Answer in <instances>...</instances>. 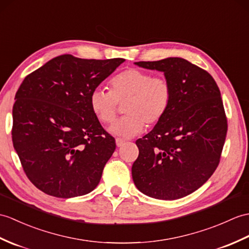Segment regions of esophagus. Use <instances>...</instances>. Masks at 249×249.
<instances>
[{"label": "esophagus", "instance_id": "34e87169", "mask_svg": "<svg viewBox=\"0 0 249 249\" xmlns=\"http://www.w3.org/2000/svg\"><path fill=\"white\" fill-rule=\"evenodd\" d=\"M115 143H117V146L118 147H121L125 143V140H124V139L117 138V139H115Z\"/></svg>", "mask_w": 249, "mask_h": 249}]
</instances>
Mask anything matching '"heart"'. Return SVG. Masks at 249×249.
Segmentation results:
<instances>
[{"label": "heart", "mask_w": 249, "mask_h": 249, "mask_svg": "<svg viewBox=\"0 0 249 249\" xmlns=\"http://www.w3.org/2000/svg\"><path fill=\"white\" fill-rule=\"evenodd\" d=\"M172 102V87L162 76L129 68L109 80V92L95 89L89 97L90 108L100 122H113L119 104H124L123 118L115 121L109 131L114 136L130 138L154 126L164 118Z\"/></svg>", "instance_id": "heart-1"}]
</instances>
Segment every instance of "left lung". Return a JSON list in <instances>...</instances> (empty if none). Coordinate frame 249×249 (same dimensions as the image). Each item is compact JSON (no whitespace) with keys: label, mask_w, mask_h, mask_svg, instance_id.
Segmentation results:
<instances>
[{"label":"left lung","mask_w":249,"mask_h":249,"mask_svg":"<svg viewBox=\"0 0 249 249\" xmlns=\"http://www.w3.org/2000/svg\"><path fill=\"white\" fill-rule=\"evenodd\" d=\"M136 65L164 73L172 102L164 118L136 141L132 179L149 197L181 198L203 186L221 160L228 127L221 92L209 73L183 58Z\"/></svg>","instance_id":"8db88e82"}]
</instances>
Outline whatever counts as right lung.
I'll return each instance as SVG.
<instances>
[{
    "instance_id": "add662e5",
    "label": "right lung",
    "mask_w": 249,
    "mask_h": 249,
    "mask_svg": "<svg viewBox=\"0 0 249 249\" xmlns=\"http://www.w3.org/2000/svg\"><path fill=\"white\" fill-rule=\"evenodd\" d=\"M124 61L65 54L22 82L11 137L27 178L45 194L71 198L88 194L100 182L115 140L92 112L89 97Z\"/></svg>"
}]
</instances>
